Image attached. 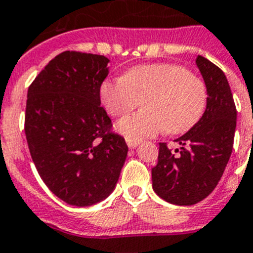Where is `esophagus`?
Listing matches in <instances>:
<instances>
[{"mask_svg":"<svg viewBox=\"0 0 253 253\" xmlns=\"http://www.w3.org/2000/svg\"><path fill=\"white\" fill-rule=\"evenodd\" d=\"M126 143H128L129 149H134L139 145V141H132V139H126Z\"/></svg>","mask_w":253,"mask_h":253,"instance_id":"obj_1","label":"esophagus"}]
</instances>
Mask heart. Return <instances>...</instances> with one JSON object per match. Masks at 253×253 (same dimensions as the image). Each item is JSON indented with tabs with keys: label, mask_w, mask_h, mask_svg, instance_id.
<instances>
[{
	"label": "heart",
	"mask_w": 253,
	"mask_h": 253,
	"mask_svg": "<svg viewBox=\"0 0 253 253\" xmlns=\"http://www.w3.org/2000/svg\"><path fill=\"white\" fill-rule=\"evenodd\" d=\"M100 100L112 117H125L138 107L143 110L121 120L117 130L138 141L163 132L180 134L195 126L208 104L203 78L177 64H143L130 68L117 80L104 81Z\"/></svg>",
	"instance_id": "obj_1"
}]
</instances>
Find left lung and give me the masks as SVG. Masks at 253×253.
I'll list each match as a JSON object with an SVG mask.
<instances>
[{
	"mask_svg": "<svg viewBox=\"0 0 253 253\" xmlns=\"http://www.w3.org/2000/svg\"><path fill=\"white\" fill-rule=\"evenodd\" d=\"M196 64L208 88L207 110L195 126L175 139L181 145L175 153L159 143L158 163L151 169L154 192L175 205H195L217 187L236 128V107L225 73L203 56Z\"/></svg>",
	"mask_w": 253,
	"mask_h": 253,
	"instance_id": "obj_1",
	"label": "left lung"
}]
</instances>
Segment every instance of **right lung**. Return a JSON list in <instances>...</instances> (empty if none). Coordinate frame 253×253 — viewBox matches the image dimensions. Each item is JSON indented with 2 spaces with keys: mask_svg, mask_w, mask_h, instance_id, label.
I'll use <instances>...</instances> for the list:
<instances>
[{
  "mask_svg": "<svg viewBox=\"0 0 253 253\" xmlns=\"http://www.w3.org/2000/svg\"><path fill=\"white\" fill-rule=\"evenodd\" d=\"M110 60L65 50L30 84L24 132L49 191L69 205L88 207L114 191L128 154L124 137L100 106Z\"/></svg>",
  "mask_w": 253,
  "mask_h": 253,
  "instance_id": "1",
  "label": "right lung"
}]
</instances>
